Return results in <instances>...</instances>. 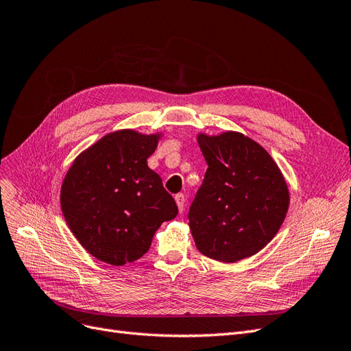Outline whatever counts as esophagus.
Instances as JSON below:
<instances>
[{"mask_svg":"<svg viewBox=\"0 0 351 351\" xmlns=\"http://www.w3.org/2000/svg\"><path fill=\"white\" fill-rule=\"evenodd\" d=\"M174 199H176V204H177V206H178V210L183 212V210H184V204H186L184 195H183V193H178V195H176Z\"/></svg>","mask_w":351,"mask_h":351,"instance_id":"esophagus-1","label":"esophagus"}]
</instances>
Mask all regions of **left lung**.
I'll use <instances>...</instances> for the list:
<instances>
[{
    "instance_id": "obj_1",
    "label": "left lung",
    "mask_w": 351,
    "mask_h": 351,
    "mask_svg": "<svg viewBox=\"0 0 351 351\" xmlns=\"http://www.w3.org/2000/svg\"><path fill=\"white\" fill-rule=\"evenodd\" d=\"M208 169L189 210L197 250L219 262L253 256L275 237L290 195L272 156L237 132L199 134Z\"/></svg>"
}]
</instances>
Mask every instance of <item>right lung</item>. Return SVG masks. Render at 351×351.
Returning <instances> with one entry per match:
<instances>
[{
    "instance_id": "obj_1",
    "label": "right lung",
    "mask_w": 351,
    "mask_h": 351,
    "mask_svg": "<svg viewBox=\"0 0 351 351\" xmlns=\"http://www.w3.org/2000/svg\"><path fill=\"white\" fill-rule=\"evenodd\" d=\"M161 134L108 133L82 152L61 186V209L92 256L114 267L141 259L155 231L176 218V200L147 167Z\"/></svg>"
}]
</instances>
